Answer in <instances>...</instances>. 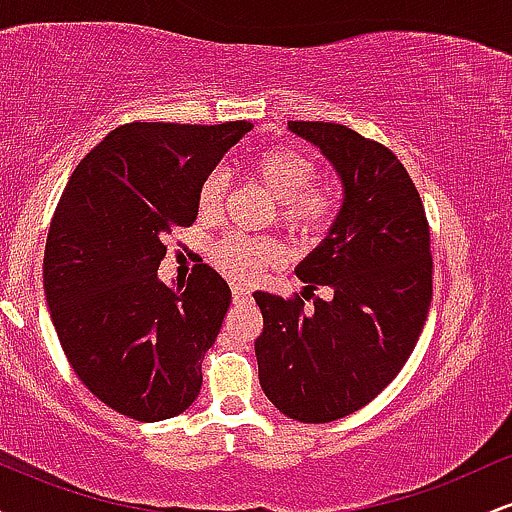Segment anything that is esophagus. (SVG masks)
<instances>
[{
    "label": "esophagus",
    "mask_w": 512,
    "mask_h": 512,
    "mask_svg": "<svg viewBox=\"0 0 512 512\" xmlns=\"http://www.w3.org/2000/svg\"><path fill=\"white\" fill-rule=\"evenodd\" d=\"M231 291H233V303H245L250 298V289H245V286L240 284H231Z\"/></svg>",
    "instance_id": "1"
}]
</instances>
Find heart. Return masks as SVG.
I'll return each instance as SVG.
<instances>
[{
	"label": "heart",
	"mask_w": 512,
	"mask_h": 512,
	"mask_svg": "<svg viewBox=\"0 0 512 512\" xmlns=\"http://www.w3.org/2000/svg\"><path fill=\"white\" fill-rule=\"evenodd\" d=\"M248 173L276 199V221L291 236L310 240L325 236L344 204L342 185L317 178V163L291 146H267L248 161ZM226 180L219 170L197 187V211L214 219L223 207ZM281 260V245L272 238L226 233L211 248V262L236 281L257 279L264 269Z\"/></svg>",
	"instance_id": "b5f03b06"
}]
</instances>
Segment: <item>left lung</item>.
Instances as JSON below:
<instances>
[{
    "instance_id": "1",
    "label": "left lung",
    "mask_w": 512,
    "mask_h": 512,
    "mask_svg": "<svg viewBox=\"0 0 512 512\" xmlns=\"http://www.w3.org/2000/svg\"><path fill=\"white\" fill-rule=\"evenodd\" d=\"M320 146L344 182L330 236L298 264L305 292L335 296L305 311L301 296L257 291L260 385L281 414L330 424L395 380L424 330L433 296L431 228L419 190L387 146L337 122H289ZM303 297L304 293H303Z\"/></svg>"
}]
</instances>
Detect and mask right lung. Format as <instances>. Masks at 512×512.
Wrapping results in <instances>:
<instances>
[{
  "label": "right lung",
  "instance_id": "right-lung-1",
  "mask_svg": "<svg viewBox=\"0 0 512 512\" xmlns=\"http://www.w3.org/2000/svg\"><path fill=\"white\" fill-rule=\"evenodd\" d=\"M252 122H129L74 168L52 214L43 286L76 378L134 421L178 416L202 390V361L231 289L195 264L158 281L170 231L197 219V187Z\"/></svg>",
  "mask_w": 512,
  "mask_h": 512
}]
</instances>
